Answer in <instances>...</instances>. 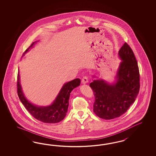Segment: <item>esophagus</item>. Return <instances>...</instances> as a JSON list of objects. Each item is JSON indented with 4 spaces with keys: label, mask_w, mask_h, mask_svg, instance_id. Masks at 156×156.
<instances>
[{
    "label": "esophagus",
    "mask_w": 156,
    "mask_h": 156,
    "mask_svg": "<svg viewBox=\"0 0 156 156\" xmlns=\"http://www.w3.org/2000/svg\"><path fill=\"white\" fill-rule=\"evenodd\" d=\"M81 82L83 83V84H85V83H87L88 82V78H87V76H83L82 80H81Z\"/></svg>",
    "instance_id": "1"
}]
</instances>
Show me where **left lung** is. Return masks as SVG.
<instances>
[{"mask_svg": "<svg viewBox=\"0 0 156 156\" xmlns=\"http://www.w3.org/2000/svg\"><path fill=\"white\" fill-rule=\"evenodd\" d=\"M122 62L113 85L102 80H93L90 86L95 97L93 111L99 118L112 119L126 113L140 91V72L132 49L126 42L119 50Z\"/></svg>", "mask_w": 156, "mask_h": 156, "instance_id": "8db88e82", "label": "left lung"}]
</instances>
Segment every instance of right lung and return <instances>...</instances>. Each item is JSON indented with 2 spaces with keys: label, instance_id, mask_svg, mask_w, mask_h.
<instances>
[{
  "label": "right lung",
  "instance_id": "obj_1",
  "mask_svg": "<svg viewBox=\"0 0 156 156\" xmlns=\"http://www.w3.org/2000/svg\"><path fill=\"white\" fill-rule=\"evenodd\" d=\"M33 42L30 46L24 52L23 55L27 52L28 50L33 47ZM19 72L17 76V93L21 102L24 106L26 109L34 118L44 123H55L63 120L66 116L69 107V101L71 91L76 87L80 86V79L76 78L70 81L63 86L59 93L58 95L52 105L45 106H37L30 103L24 95L21 88L19 80Z\"/></svg>",
  "mask_w": 156,
  "mask_h": 156
}]
</instances>
